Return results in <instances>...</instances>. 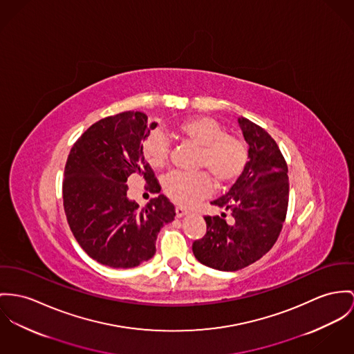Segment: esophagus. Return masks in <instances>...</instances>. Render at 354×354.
Wrapping results in <instances>:
<instances>
[{"label": "esophagus", "instance_id": "obj_1", "mask_svg": "<svg viewBox=\"0 0 354 354\" xmlns=\"http://www.w3.org/2000/svg\"><path fill=\"white\" fill-rule=\"evenodd\" d=\"M175 213H176V217L178 218L185 217V216H187V214H189V212H187L186 209L179 207V206L175 209Z\"/></svg>", "mask_w": 354, "mask_h": 354}]
</instances>
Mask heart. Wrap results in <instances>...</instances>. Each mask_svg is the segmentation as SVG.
I'll list each match as a JSON object with an SVG mask.
<instances>
[{
    "label": "heart",
    "instance_id": "heart-1",
    "mask_svg": "<svg viewBox=\"0 0 354 354\" xmlns=\"http://www.w3.org/2000/svg\"><path fill=\"white\" fill-rule=\"evenodd\" d=\"M176 136L201 148L198 167L206 168L219 185H230L240 178L248 164L244 141L225 133L214 118L199 115L178 124ZM142 158L152 168H163L169 153V144L163 133L152 132L141 147ZM165 194L176 203L192 206L213 192V182L206 172L187 174L174 171L163 182Z\"/></svg>",
    "mask_w": 354,
    "mask_h": 354
}]
</instances>
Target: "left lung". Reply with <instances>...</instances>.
<instances>
[{
	"label": "left lung",
	"mask_w": 354,
	"mask_h": 354,
	"mask_svg": "<svg viewBox=\"0 0 354 354\" xmlns=\"http://www.w3.org/2000/svg\"><path fill=\"white\" fill-rule=\"evenodd\" d=\"M237 122L248 144L249 160L229 191L212 202L230 212L205 217L206 234L194 241L195 259L218 271H239L261 259L276 243L288 206V168L261 127L245 117Z\"/></svg>",
	"instance_id": "obj_1"
}]
</instances>
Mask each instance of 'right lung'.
<instances>
[{"label":"right lung","instance_id":"obj_1","mask_svg":"<svg viewBox=\"0 0 354 354\" xmlns=\"http://www.w3.org/2000/svg\"><path fill=\"white\" fill-rule=\"evenodd\" d=\"M158 122L141 111H124L93 124L74 144L64 168L63 201L70 229L82 249L100 264L133 268L153 257L158 233L175 219L160 194L144 207L128 198V178L160 186L141 152Z\"/></svg>","mask_w":354,"mask_h":354}]
</instances>
